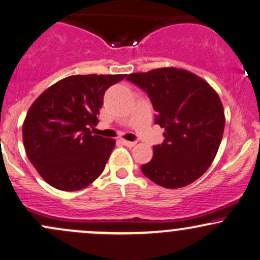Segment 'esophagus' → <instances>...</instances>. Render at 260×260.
Returning <instances> with one entry per match:
<instances>
[{"label": "esophagus", "mask_w": 260, "mask_h": 260, "mask_svg": "<svg viewBox=\"0 0 260 260\" xmlns=\"http://www.w3.org/2000/svg\"><path fill=\"white\" fill-rule=\"evenodd\" d=\"M123 143L126 147H134V146L136 145V141H126V140H123Z\"/></svg>", "instance_id": "1"}]
</instances>
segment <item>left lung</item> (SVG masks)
<instances>
[{
	"label": "left lung",
	"mask_w": 260,
	"mask_h": 260,
	"mask_svg": "<svg viewBox=\"0 0 260 260\" xmlns=\"http://www.w3.org/2000/svg\"><path fill=\"white\" fill-rule=\"evenodd\" d=\"M145 91L157 112L154 123L166 129L153 146V158L141 166L149 180L166 188L190 185L210 167L220 146L225 115L218 93L193 73L159 68L127 75Z\"/></svg>",
	"instance_id": "obj_1"
}]
</instances>
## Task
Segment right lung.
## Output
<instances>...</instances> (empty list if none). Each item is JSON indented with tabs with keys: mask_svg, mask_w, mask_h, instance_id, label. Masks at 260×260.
Instances as JSON below:
<instances>
[{
	"mask_svg": "<svg viewBox=\"0 0 260 260\" xmlns=\"http://www.w3.org/2000/svg\"><path fill=\"white\" fill-rule=\"evenodd\" d=\"M119 75H73L44 91L26 113L23 142L29 160L52 187L78 191L105 170L115 141L92 135L90 127L107 88Z\"/></svg>",
	"mask_w": 260,
	"mask_h": 260,
	"instance_id": "1",
	"label": "right lung"
}]
</instances>
